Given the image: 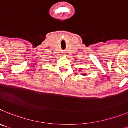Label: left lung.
<instances>
[{"mask_svg":"<svg viewBox=\"0 0 128 128\" xmlns=\"http://www.w3.org/2000/svg\"><path fill=\"white\" fill-rule=\"evenodd\" d=\"M84 75H85V74H84Z\"/></svg>","mask_w":128,"mask_h":128,"instance_id":"1","label":"left lung"}]
</instances>
